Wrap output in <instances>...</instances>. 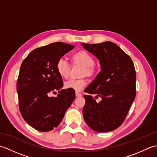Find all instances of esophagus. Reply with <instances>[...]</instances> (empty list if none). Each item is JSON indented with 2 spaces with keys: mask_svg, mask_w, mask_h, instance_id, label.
<instances>
[{
  "mask_svg": "<svg viewBox=\"0 0 157 157\" xmlns=\"http://www.w3.org/2000/svg\"><path fill=\"white\" fill-rule=\"evenodd\" d=\"M75 96H76V97H80V96H82V94H80V93L76 92H75Z\"/></svg>",
  "mask_w": 157,
  "mask_h": 157,
  "instance_id": "obj_1",
  "label": "esophagus"
}]
</instances>
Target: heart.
I'll return each instance as SVG.
<instances>
[{
  "label": "heart",
  "mask_w": 157,
  "mask_h": 157,
  "mask_svg": "<svg viewBox=\"0 0 157 157\" xmlns=\"http://www.w3.org/2000/svg\"><path fill=\"white\" fill-rule=\"evenodd\" d=\"M71 61L73 65H79L83 67L81 75L82 77H92L94 75L96 67L94 59L92 55L85 51H80L74 53L71 56ZM56 69L59 75L63 78H67L71 66L64 59H59L56 63ZM86 82L84 79H69L65 82L64 86L66 89H71L75 91H80L85 87Z\"/></svg>",
  "instance_id": "1"
}]
</instances>
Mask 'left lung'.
Listing matches in <instances>:
<instances>
[{"mask_svg": "<svg viewBox=\"0 0 157 157\" xmlns=\"http://www.w3.org/2000/svg\"><path fill=\"white\" fill-rule=\"evenodd\" d=\"M82 46L98 59L101 71L84 92V119L97 132L115 130L122 124L136 96V75L131 58L111 42ZM101 97L96 103L91 96Z\"/></svg>", "mask_w": 157, "mask_h": 157, "instance_id": "8db88e82", "label": "left lung"}]
</instances>
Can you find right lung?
<instances>
[{"instance_id":"right-lung-1","label":"right lung","mask_w":157,"mask_h":157,"mask_svg":"<svg viewBox=\"0 0 157 157\" xmlns=\"http://www.w3.org/2000/svg\"><path fill=\"white\" fill-rule=\"evenodd\" d=\"M74 46L51 43L34 49L21 65L17 82L19 105L25 121L40 132L51 131L61 122L75 98V90H63V79L56 69L59 59ZM58 91L56 98L50 97Z\"/></svg>"}]
</instances>
